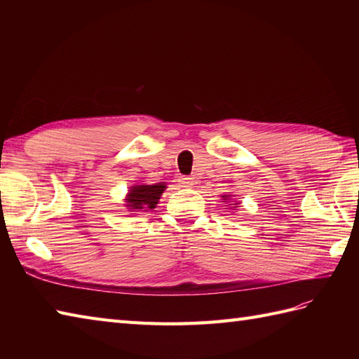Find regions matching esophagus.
<instances>
[{
	"label": "esophagus",
	"mask_w": 359,
	"mask_h": 359,
	"mask_svg": "<svg viewBox=\"0 0 359 359\" xmlns=\"http://www.w3.org/2000/svg\"><path fill=\"white\" fill-rule=\"evenodd\" d=\"M180 182V187L182 188H191L196 182H194V177H187V175H182V177L179 179Z\"/></svg>",
	"instance_id": "obj_1"
}]
</instances>
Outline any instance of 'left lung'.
I'll use <instances>...</instances> for the list:
<instances>
[{"instance_id": "left-lung-1", "label": "left lung", "mask_w": 359, "mask_h": 359, "mask_svg": "<svg viewBox=\"0 0 359 359\" xmlns=\"http://www.w3.org/2000/svg\"><path fill=\"white\" fill-rule=\"evenodd\" d=\"M222 197H224V201H228V196H222ZM234 205H236V203H234ZM234 208H236V207H234Z\"/></svg>"}]
</instances>
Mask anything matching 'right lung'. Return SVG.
Returning a JSON list of instances; mask_svg holds the SVG:
<instances>
[{
  "label": "right lung",
  "instance_id": "obj_1",
  "mask_svg": "<svg viewBox=\"0 0 359 359\" xmlns=\"http://www.w3.org/2000/svg\"><path fill=\"white\" fill-rule=\"evenodd\" d=\"M163 182L154 185H135L126 196V207L131 211H148L156 208L160 196L165 191Z\"/></svg>",
  "mask_w": 359,
  "mask_h": 359
}]
</instances>
